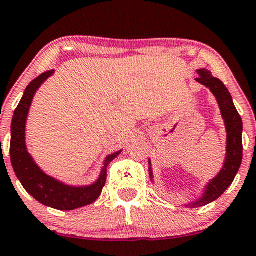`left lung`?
Listing matches in <instances>:
<instances>
[{
	"instance_id": "1",
	"label": "left lung",
	"mask_w": 256,
	"mask_h": 256,
	"mask_svg": "<svg viewBox=\"0 0 256 256\" xmlns=\"http://www.w3.org/2000/svg\"><path fill=\"white\" fill-rule=\"evenodd\" d=\"M199 78H196L199 83L205 86L211 90V93L216 98L218 106H220L222 118L224 120L226 131V152L224 158L223 167L216 176L211 178L206 186L202 188V193L200 198L190 202L188 204H184L186 208H196L200 206H205L214 200L220 198L228 187L232 184L237 172L241 167L242 162V131L243 124L241 116L237 112L235 104H234L232 98L229 90L223 82L217 78L211 75V72L208 69H199ZM149 175L154 182V173L152 168V161L149 158Z\"/></svg>"
}]
</instances>
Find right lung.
<instances>
[{"instance_id": "add662e5", "label": "right lung", "mask_w": 256, "mask_h": 256, "mask_svg": "<svg viewBox=\"0 0 256 256\" xmlns=\"http://www.w3.org/2000/svg\"><path fill=\"white\" fill-rule=\"evenodd\" d=\"M54 70H48L38 76L24 89L16 110H15L10 128V161L15 175L19 178L24 188L30 193L40 204L56 208L60 211H72L83 206L90 205L100 196L106 184L107 167L116 158L119 152L106 156L100 175L93 184L84 186L68 184L58 178L50 176L36 164L34 158L28 152L26 144V122L32 104L33 98L40 86L50 76Z\"/></svg>"}]
</instances>
